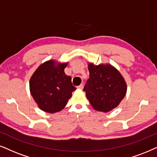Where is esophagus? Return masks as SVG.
Returning <instances> with one entry per match:
<instances>
[{"label":"esophagus","instance_id":"obj_1","mask_svg":"<svg viewBox=\"0 0 157 157\" xmlns=\"http://www.w3.org/2000/svg\"><path fill=\"white\" fill-rule=\"evenodd\" d=\"M77 88L80 89V90H82V89L83 88V84H80L79 86H77Z\"/></svg>","mask_w":157,"mask_h":157}]
</instances>
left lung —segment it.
<instances>
[{
	"label": "left lung",
	"mask_w": 157,
	"mask_h": 157,
	"mask_svg": "<svg viewBox=\"0 0 157 157\" xmlns=\"http://www.w3.org/2000/svg\"><path fill=\"white\" fill-rule=\"evenodd\" d=\"M90 77L83 90L93 109L108 112L122 101L127 85L120 73L111 65H88Z\"/></svg>",
	"instance_id": "left-lung-1"
}]
</instances>
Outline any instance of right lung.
Returning <instances> with one entry per match:
<instances>
[{"mask_svg":"<svg viewBox=\"0 0 157 157\" xmlns=\"http://www.w3.org/2000/svg\"><path fill=\"white\" fill-rule=\"evenodd\" d=\"M67 65L65 63L55 66L53 61H46L31 77L29 88L32 96L40 109L45 112H60L76 90L71 77L64 73Z\"/></svg>","mask_w":157,"mask_h":157,"instance_id":"add662e5","label":"right lung"}]
</instances>
